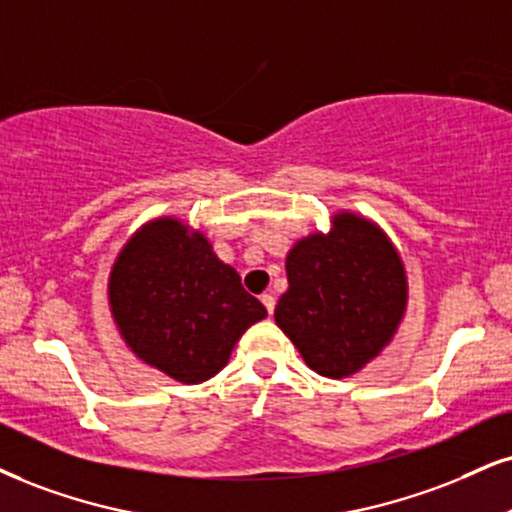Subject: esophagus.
Masks as SVG:
<instances>
[{
    "instance_id": "obj_1",
    "label": "esophagus",
    "mask_w": 512,
    "mask_h": 512,
    "mask_svg": "<svg viewBox=\"0 0 512 512\" xmlns=\"http://www.w3.org/2000/svg\"><path fill=\"white\" fill-rule=\"evenodd\" d=\"M261 301H263V306H266L268 313L275 311V296L273 294H263Z\"/></svg>"
}]
</instances>
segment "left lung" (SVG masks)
Listing matches in <instances>:
<instances>
[{
    "mask_svg": "<svg viewBox=\"0 0 512 512\" xmlns=\"http://www.w3.org/2000/svg\"><path fill=\"white\" fill-rule=\"evenodd\" d=\"M275 323L313 372L342 380L387 349L408 308V275L375 220L337 211L330 230L301 237L285 258Z\"/></svg>",
    "mask_w": 512,
    "mask_h": 512,
    "instance_id": "1",
    "label": "left lung"
}]
</instances>
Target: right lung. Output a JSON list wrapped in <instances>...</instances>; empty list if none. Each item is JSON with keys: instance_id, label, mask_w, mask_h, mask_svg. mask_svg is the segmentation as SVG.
Returning <instances> with one entry per match:
<instances>
[{"instance_id": "1", "label": "right lung", "mask_w": 512, "mask_h": 512, "mask_svg": "<svg viewBox=\"0 0 512 512\" xmlns=\"http://www.w3.org/2000/svg\"><path fill=\"white\" fill-rule=\"evenodd\" d=\"M106 299L137 361L182 384L218 375L242 334L268 315L211 239L175 216L132 232L111 266Z\"/></svg>"}]
</instances>
